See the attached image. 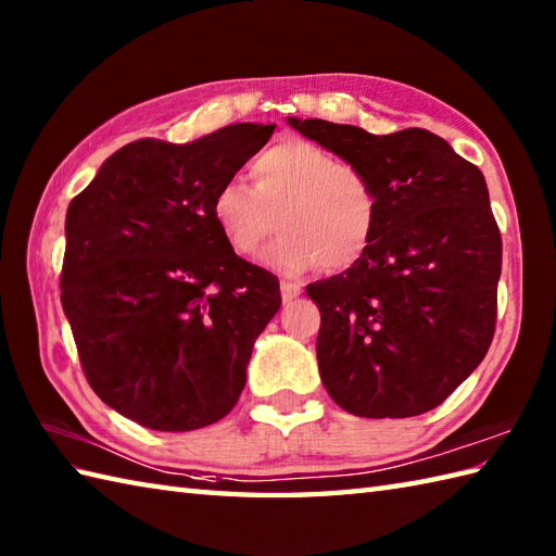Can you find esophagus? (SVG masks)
<instances>
[{
	"label": "esophagus",
	"instance_id": "esophagus-1",
	"mask_svg": "<svg viewBox=\"0 0 556 556\" xmlns=\"http://www.w3.org/2000/svg\"><path fill=\"white\" fill-rule=\"evenodd\" d=\"M279 289H281V301L285 303H289V301H293L296 296H301V285L299 281H289V279H285L279 285Z\"/></svg>",
	"mask_w": 556,
	"mask_h": 556
}]
</instances>
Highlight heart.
<instances>
[{
  "mask_svg": "<svg viewBox=\"0 0 556 556\" xmlns=\"http://www.w3.org/2000/svg\"><path fill=\"white\" fill-rule=\"evenodd\" d=\"M253 186L231 179L212 195V219L236 255L253 257L279 229L267 265L301 275L361 263L380 224V195L353 164L305 138H281L251 164Z\"/></svg>",
  "mask_w": 556,
  "mask_h": 556,
  "instance_id": "b5f03b06",
  "label": "heart"
}]
</instances>
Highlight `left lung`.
Instances as JSON below:
<instances>
[{"label":"left lung","instance_id":"8db88e82","mask_svg":"<svg viewBox=\"0 0 556 556\" xmlns=\"http://www.w3.org/2000/svg\"><path fill=\"white\" fill-rule=\"evenodd\" d=\"M289 124L370 176L380 224L361 263L305 287L320 308L317 365L361 418L432 410L473 372L497 325L502 236L485 176L425 128L372 136Z\"/></svg>","mask_w":556,"mask_h":556}]
</instances>
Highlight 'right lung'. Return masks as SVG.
<instances>
[{"label":"right lung","mask_w":556,"mask_h":556,"mask_svg":"<svg viewBox=\"0 0 556 556\" xmlns=\"http://www.w3.org/2000/svg\"><path fill=\"white\" fill-rule=\"evenodd\" d=\"M275 124H231L193 143L143 138L102 164L66 210L62 305L104 404L162 432L198 430L239 401L279 279L245 263L212 195Z\"/></svg>","instance_id":"1"}]
</instances>
